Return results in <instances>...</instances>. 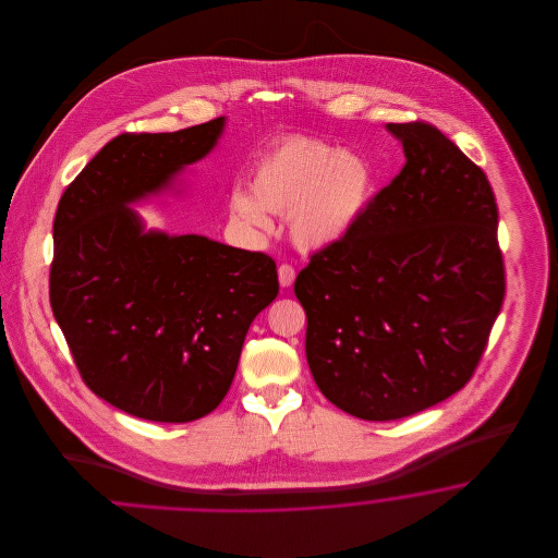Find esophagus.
<instances>
[{"label": "esophagus", "instance_id": "1", "mask_svg": "<svg viewBox=\"0 0 558 558\" xmlns=\"http://www.w3.org/2000/svg\"><path fill=\"white\" fill-rule=\"evenodd\" d=\"M278 280H280V287H284V289L292 287V282H294V267L291 264H282V266L278 267Z\"/></svg>", "mask_w": 558, "mask_h": 558}]
</instances>
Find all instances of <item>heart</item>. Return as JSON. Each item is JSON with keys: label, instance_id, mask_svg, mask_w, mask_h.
<instances>
[{"label": "heart", "instance_id": "b5f03b06", "mask_svg": "<svg viewBox=\"0 0 558 558\" xmlns=\"http://www.w3.org/2000/svg\"><path fill=\"white\" fill-rule=\"evenodd\" d=\"M371 165L337 146L292 135L257 160L251 194L236 190L232 215L248 228L267 230L266 211L289 213L292 239L322 248L347 236L371 201Z\"/></svg>", "mask_w": 558, "mask_h": 558}]
</instances>
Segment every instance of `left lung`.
Segmentation results:
<instances>
[{
	"label": "left lung",
	"instance_id": "8db88e82",
	"mask_svg": "<svg viewBox=\"0 0 558 558\" xmlns=\"http://www.w3.org/2000/svg\"><path fill=\"white\" fill-rule=\"evenodd\" d=\"M387 130L401 140L403 169L294 280L314 380L362 421L403 418L460 391L506 292L483 169L426 121Z\"/></svg>",
	"mask_w": 558,
	"mask_h": 558
}]
</instances>
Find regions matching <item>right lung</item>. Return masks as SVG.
<instances>
[{
	"mask_svg": "<svg viewBox=\"0 0 558 558\" xmlns=\"http://www.w3.org/2000/svg\"><path fill=\"white\" fill-rule=\"evenodd\" d=\"M223 117L121 133L66 186L53 217L50 305L83 383L155 423L213 412L251 322L278 294L276 262L215 240L144 232L128 207L203 159Z\"/></svg>",
	"mask_w": 558,
	"mask_h": 558,
	"instance_id": "right-lung-1",
	"label": "right lung"
}]
</instances>
